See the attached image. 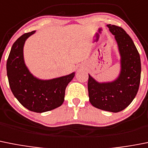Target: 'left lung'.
I'll list each match as a JSON object with an SVG mask.
<instances>
[{
  "mask_svg": "<svg viewBox=\"0 0 148 148\" xmlns=\"http://www.w3.org/2000/svg\"><path fill=\"white\" fill-rule=\"evenodd\" d=\"M116 40L121 56V71L115 81L98 83L89 75V102L95 108L119 112L128 107L136 97L141 78L140 56L132 39L121 27L107 25Z\"/></svg>",
  "mask_w": 148,
  "mask_h": 148,
  "instance_id": "1",
  "label": "left lung"
}]
</instances>
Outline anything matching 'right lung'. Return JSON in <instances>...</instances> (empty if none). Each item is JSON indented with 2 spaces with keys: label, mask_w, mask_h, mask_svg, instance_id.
<instances>
[{
  "label": "right lung",
  "mask_w": 148,
  "mask_h": 148,
  "mask_svg": "<svg viewBox=\"0 0 148 148\" xmlns=\"http://www.w3.org/2000/svg\"><path fill=\"white\" fill-rule=\"evenodd\" d=\"M35 31L22 35L13 44L6 62L10 89L17 101L32 112L42 113L62 105L66 87L75 73L43 81L35 78L26 67L23 59V46L27 38Z\"/></svg>",
  "instance_id": "1"
}]
</instances>
